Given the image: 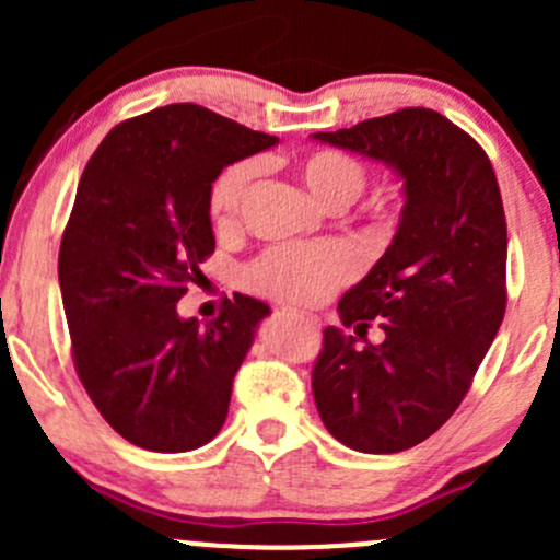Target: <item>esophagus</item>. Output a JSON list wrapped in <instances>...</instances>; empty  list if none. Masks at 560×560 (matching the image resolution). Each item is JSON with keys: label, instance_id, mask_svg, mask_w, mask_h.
<instances>
[{"label": "esophagus", "instance_id": "obj_1", "mask_svg": "<svg viewBox=\"0 0 560 560\" xmlns=\"http://www.w3.org/2000/svg\"><path fill=\"white\" fill-rule=\"evenodd\" d=\"M281 314H292V316H295V319H301L303 325H306V327H312V330H314L316 325H319V319H316V316H312V314H298V312H287V308H284V312H281Z\"/></svg>", "mask_w": 560, "mask_h": 560}]
</instances>
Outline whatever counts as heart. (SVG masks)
<instances>
[{
  "instance_id": "1",
  "label": "heart",
  "mask_w": 560,
  "mask_h": 560,
  "mask_svg": "<svg viewBox=\"0 0 560 560\" xmlns=\"http://www.w3.org/2000/svg\"><path fill=\"white\" fill-rule=\"evenodd\" d=\"M292 171L322 206L341 211L352 206L365 189V165L341 149H312L292 160ZM257 165L233 162L213 178L208 189V213L213 224L230 228L238 219ZM354 276V257L338 244L270 248L246 268L248 290L292 306H314L330 298Z\"/></svg>"
}]
</instances>
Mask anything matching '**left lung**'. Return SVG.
I'll use <instances>...</instances> for the list:
<instances>
[{
	"label": "left lung",
	"instance_id": "obj_1",
	"mask_svg": "<svg viewBox=\"0 0 560 560\" xmlns=\"http://www.w3.org/2000/svg\"><path fill=\"white\" fill-rule=\"evenodd\" d=\"M314 140L385 162L404 178L393 244L338 303L343 327L385 341L360 349L325 327L312 371L327 431L358 453L425 442L466 398L506 312V217L482 145L428 107H404Z\"/></svg>",
	"mask_w": 560,
	"mask_h": 560
}]
</instances>
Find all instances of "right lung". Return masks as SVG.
Here are the masks:
<instances>
[{
	"label": "right lung",
	"instance_id": "add662e5",
	"mask_svg": "<svg viewBox=\"0 0 560 560\" xmlns=\"http://www.w3.org/2000/svg\"><path fill=\"white\" fill-rule=\"evenodd\" d=\"M276 140L175 103L113 127L81 175L59 248L72 360L107 425L135 447L186 453L222 431L233 380L270 308L224 298L200 327L175 303L217 248L213 178Z\"/></svg>",
	"mask_w": 560,
	"mask_h": 560
}]
</instances>
